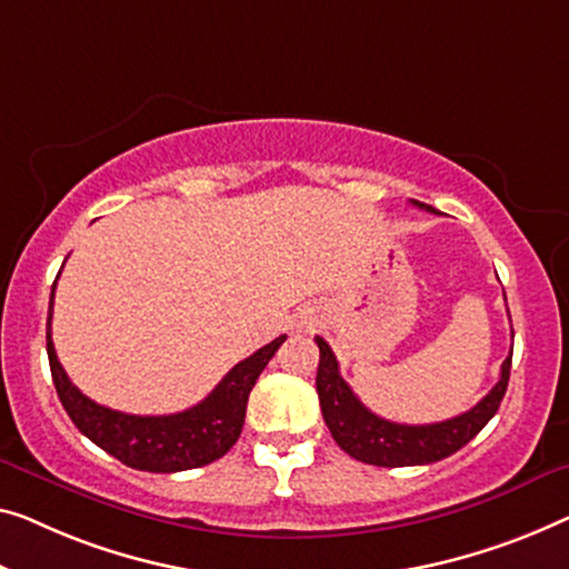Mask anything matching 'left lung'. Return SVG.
Returning a JSON list of instances; mask_svg holds the SVG:
<instances>
[{"mask_svg": "<svg viewBox=\"0 0 569 569\" xmlns=\"http://www.w3.org/2000/svg\"><path fill=\"white\" fill-rule=\"evenodd\" d=\"M413 207L427 209L437 214L435 207L421 201H411ZM319 345V370H317V393L319 406L325 413V423L332 431L335 442L355 460L378 465V468H409V465H429L462 449L486 423L496 417L501 406L508 376H511V355L503 360L501 378L490 388V393L460 417L439 423H396L380 419L362 406L352 388L339 376V362L332 347L317 337Z\"/></svg>", "mask_w": 569, "mask_h": 569, "instance_id": "1", "label": "left lung"}]
</instances>
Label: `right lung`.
<instances>
[{"label": "right lung", "instance_id": "obj_1", "mask_svg": "<svg viewBox=\"0 0 569 569\" xmlns=\"http://www.w3.org/2000/svg\"><path fill=\"white\" fill-rule=\"evenodd\" d=\"M53 293L56 283L50 288L48 307V360L50 376H53L58 398L76 429L89 437L97 447L104 449L127 468L146 472H181L209 465L227 455L240 437L244 423V409L252 386H256L262 368L273 358L278 347L286 342V335L276 337L273 342L260 347L250 358L227 372L219 386L201 403L191 409L168 413V417H134L107 409L79 388L66 376L61 362H58L53 339H50V319H53Z\"/></svg>", "mask_w": 569, "mask_h": 569}]
</instances>
